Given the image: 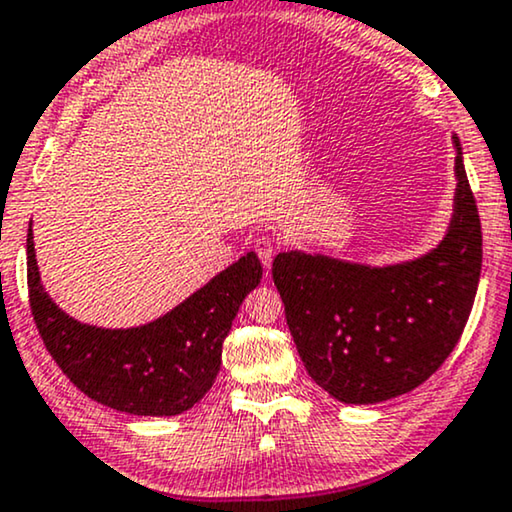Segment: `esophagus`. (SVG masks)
Segmentation results:
<instances>
[{
  "mask_svg": "<svg viewBox=\"0 0 512 512\" xmlns=\"http://www.w3.org/2000/svg\"><path fill=\"white\" fill-rule=\"evenodd\" d=\"M254 251L258 254V258H261L263 268H270L272 258H275V251H277L275 242H272L270 237H258V240L254 242Z\"/></svg>",
  "mask_w": 512,
  "mask_h": 512,
  "instance_id": "1",
  "label": "esophagus"
}]
</instances>
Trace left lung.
<instances>
[{
  "instance_id": "obj_1",
  "label": "left lung",
  "mask_w": 512,
  "mask_h": 512,
  "mask_svg": "<svg viewBox=\"0 0 512 512\" xmlns=\"http://www.w3.org/2000/svg\"><path fill=\"white\" fill-rule=\"evenodd\" d=\"M456 143L451 228L433 254L367 268L301 251L272 261L298 355L331 397L374 404L428 381L456 348L482 270V228Z\"/></svg>"
}]
</instances>
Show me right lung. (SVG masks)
Returning a JSON list of instances; mask_svg holds the SVG:
<instances>
[{"label": "right lung", "instance_id": "right-lung-1", "mask_svg": "<svg viewBox=\"0 0 512 512\" xmlns=\"http://www.w3.org/2000/svg\"><path fill=\"white\" fill-rule=\"evenodd\" d=\"M254 254L225 268L171 313L136 329H98L65 315L42 289L28 230V291L39 336L75 388L136 416H174L207 395L244 296L261 282Z\"/></svg>", "mask_w": 512, "mask_h": 512}]
</instances>
